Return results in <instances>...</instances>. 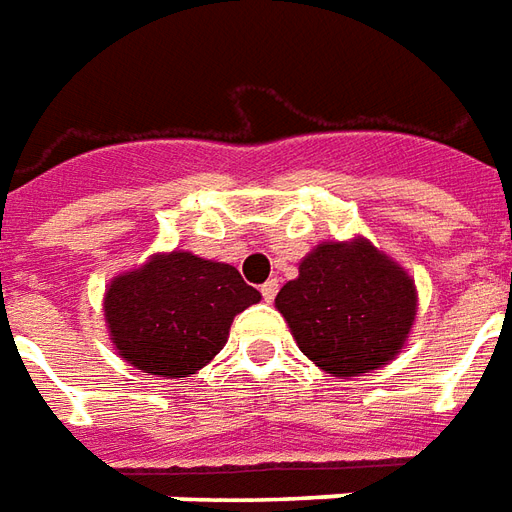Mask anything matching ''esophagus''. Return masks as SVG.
<instances>
[{
	"instance_id": "esophagus-1",
	"label": "esophagus",
	"mask_w": 512,
	"mask_h": 512,
	"mask_svg": "<svg viewBox=\"0 0 512 512\" xmlns=\"http://www.w3.org/2000/svg\"><path fill=\"white\" fill-rule=\"evenodd\" d=\"M277 290H279L277 279H268L266 285L260 288V293H263V299H266V301H274V296H277Z\"/></svg>"
}]
</instances>
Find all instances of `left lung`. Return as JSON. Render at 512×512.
I'll use <instances>...</instances> for the list:
<instances>
[{
    "mask_svg": "<svg viewBox=\"0 0 512 512\" xmlns=\"http://www.w3.org/2000/svg\"><path fill=\"white\" fill-rule=\"evenodd\" d=\"M301 354L337 378L389 365L417 318V285L367 238L323 241L277 293Z\"/></svg>",
    "mask_w": 512,
    "mask_h": 512,
    "instance_id": "left-lung-1",
    "label": "left lung"
}]
</instances>
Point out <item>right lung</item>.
<instances>
[{"label": "right lung", "instance_id": "add662e5", "mask_svg": "<svg viewBox=\"0 0 512 512\" xmlns=\"http://www.w3.org/2000/svg\"><path fill=\"white\" fill-rule=\"evenodd\" d=\"M257 301L260 293L230 263L175 249L112 277L104 321L128 365L183 381L222 351L235 315Z\"/></svg>", "mask_w": 512, "mask_h": 512}]
</instances>
